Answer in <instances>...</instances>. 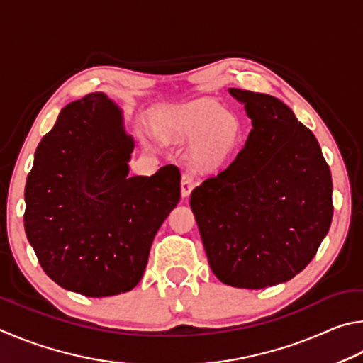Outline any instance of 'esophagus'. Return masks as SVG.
I'll list each match as a JSON object with an SVG mask.
<instances>
[{
  "instance_id": "1",
  "label": "esophagus",
  "mask_w": 363,
  "mask_h": 363,
  "mask_svg": "<svg viewBox=\"0 0 363 363\" xmlns=\"http://www.w3.org/2000/svg\"><path fill=\"white\" fill-rule=\"evenodd\" d=\"M196 186V182L191 174H183L182 175V196L183 198H188L189 193L193 191V188Z\"/></svg>"
}]
</instances>
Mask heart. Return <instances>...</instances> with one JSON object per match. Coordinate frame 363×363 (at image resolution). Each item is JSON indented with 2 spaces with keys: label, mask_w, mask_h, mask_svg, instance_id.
<instances>
[{
  "label": "heart",
  "mask_w": 363,
  "mask_h": 363,
  "mask_svg": "<svg viewBox=\"0 0 363 363\" xmlns=\"http://www.w3.org/2000/svg\"><path fill=\"white\" fill-rule=\"evenodd\" d=\"M170 137L194 142L191 164L198 170H212L223 164L242 140V123L226 113L217 100L201 97L172 110L167 123Z\"/></svg>",
  "instance_id": "heart-1"
}]
</instances>
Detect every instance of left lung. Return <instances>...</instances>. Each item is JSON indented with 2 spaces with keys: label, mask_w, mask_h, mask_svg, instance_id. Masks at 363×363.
<instances>
[{
  "label": "left lung",
  "mask_w": 363,
  "mask_h": 363,
  "mask_svg": "<svg viewBox=\"0 0 363 363\" xmlns=\"http://www.w3.org/2000/svg\"><path fill=\"white\" fill-rule=\"evenodd\" d=\"M252 119L226 170L191 193L213 274L258 290L290 281L314 258L333 218L332 174L319 142L276 97L230 89Z\"/></svg>",
  "instance_id": "obj_1"
}]
</instances>
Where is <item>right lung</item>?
<instances>
[{
  "label": "right lung",
  "mask_w": 363,
  "mask_h": 363,
  "mask_svg": "<svg viewBox=\"0 0 363 363\" xmlns=\"http://www.w3.org/2000/svg\"><path fill=\"white\" fill-rule=\"evenodd\" d=\"M133 138L104 92L60 111L25 185V233L55 284L101 298L142 279L156 233L180 201V170L129 177Z\"/></svg>",
  "instance_id": "right-lung-1"
}]
</instances>
